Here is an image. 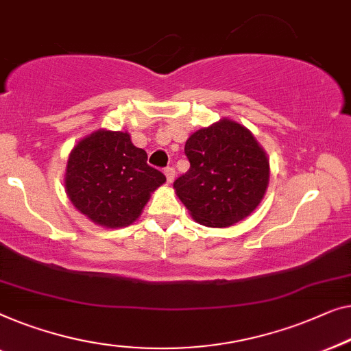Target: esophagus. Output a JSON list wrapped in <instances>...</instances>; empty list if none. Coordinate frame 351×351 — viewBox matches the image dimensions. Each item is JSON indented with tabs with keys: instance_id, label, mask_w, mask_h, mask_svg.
Returning a JSON list of instances; mask_svg holds the SVG:
<instances>
[{
	"instance_id": "obj_1",
	"label": "esophagus",
	"mask_w": 351,
	"mask_h": 351,
	"mask_svg": "<svg viewBox=\"0 0 351 351\" xmlns=\"http://www.w3.org/2000/svg\"><path fill=\"white\" fill-rule=\"evenodd\" d=\"M164 173L167 176V181L173 182V180H175V170L171 169V167H167V169L164 170Z\"/></svg>"
}]
</instances>
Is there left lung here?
<instances>
[{"label":"left lung","instance_id":"1","mask_svg":"<svg viewBox=\"0 0 351 351\" xmlns=\"http://www.w3.org/2000/svg\"><path fill=\"white\" fill-rule=\"evenodd\" d=\"M189 170L173 182L197 223L229 227L248 218L269 186V157L248 128L223 119L187 138Z\"/></svg>","mask_w":351,"mask_h":351}]
</instances>
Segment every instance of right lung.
<instances>
[{
  "instance_id": "obj_1",
  "label": "right lung",
  "mask_w": 351,
  "mask_h": 351,
  "mask_svg": "<svg viewBox=\"0 0 351 351\" xmlns=\"http://www.w3.org/2000/svg\"><path fill=\"white\" fill-rule=\"evenodd\" d=\"M145 149L128 132H92L73 147L66 162L65 191L77 211L106 229L135 223L151 194L165 182L147 165Z\"/></svg>"
}]
</instances>
